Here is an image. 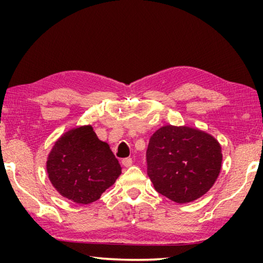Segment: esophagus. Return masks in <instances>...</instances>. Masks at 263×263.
Segmentation results:
<instances>
[{"instance_id":"esophagus-1","label":"esophagus","mask_w":263,"mask_h":263,"mask_svg":"<svg viewBox=\"0 0 263 263\" xmlns=\"http://www.w3.org/2000/svg\"><path fill=\"white\" fill-rule=\"evenodd\" d=\"M132 163H133V160L131 159V158H125V159H123L122 160V164L124 167H131L132 166Z\"/></svg>"}]
</instances>
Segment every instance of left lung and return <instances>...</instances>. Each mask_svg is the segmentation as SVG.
<instances>
[{"label": "left lung", "mask_w": 263, "mask_h": 263, "mask_svg": "<svg viewBox=\"0 0 263 263\" xmlns=\"http://www.w3.org/2000/svg\"><path fill=\"white\" fill-rule=\"evenodd\" d=\"M147 174L159 194L180 204L212 188L221 169V146L198 128L164 125L151 137Z\"/></svg>", "instance_id": "obj_1"}]
</instances>
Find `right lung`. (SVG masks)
I'll use <instances>...</instances> for the list:
<instances>
[{
  "mask_svg": "<svg viewBox=\"0 0 263 263\" xmlns=\"http://www.w3.org/2000/svg\"><path fill=\"white\" fill-rule=\"evenodd\" d=\"M46 171L62 197L78 204L97 201L122 174V167L91 125L65 132L51 149Z\"/></svg>",
  "mask_w": 263,
  "mask_h": 263,
  "instance_id": "add662e5",
  "label": "right lung"
}]
</instances>
